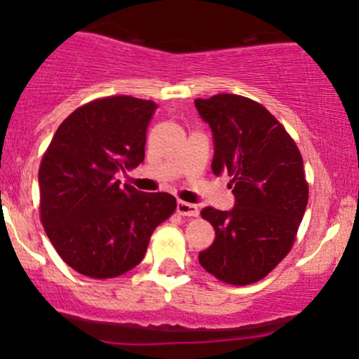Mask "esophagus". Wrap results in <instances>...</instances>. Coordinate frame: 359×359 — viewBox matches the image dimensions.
Segmentation results:
<instances>
[{"label": "esophagus", "mask_w": 359, "mask_h": 359, "mask_svg": "<svg viewBox=\"0 0 359 359\" xmlns=\"http://www.w3.org/2000/svg\"><path fill=\"white\" fill-rule=\"evenodd\" d=\"M177 212H179L180 216H189V217L199 216V209H197V205L191 203H184V201H179V203H177Z\"/></svg>", "instance_id": "1"}]
</instances>
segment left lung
I'll return each mask as SVG.
<instances>
[{"label": "left lung", "mask_w": 359, "mask_h": 359, "mask_svg": "<svg viewBox=\"0 0 359 359\" xmlns=\"http://www.w3.org/2000/svg\"><path fill=\"white\" fill-rule=\"evenodd\" d=\"M212 131L214 175L231 177L234 208L203 209L216 238L199 263L221 282L248 285L285 258L307 208L309 187L297 145L258 102L236 94L196 100Z\"/></svg>", "instance_id": "1"}]
</instances>
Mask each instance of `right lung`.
Returning <instances> with one entry per match:
<instances>
[{"label": "right lung", "instance_id": "add662e5", "mask_svg": "<svg viewBox=\"0 0 359 359\" xmlns=\"http://www.w3.org/2000/svg\"><path fill=\"white\" fill-rule=\"evenodd\" d=\"M154 101L96 100L57 128L39 172L40 214L53 248L74 270L113 278L135 269L151 233L175 211V197L116 180L145 160Z\"/></svg>", "mask_w": 359, "mask_h": 359}]
</instances>
